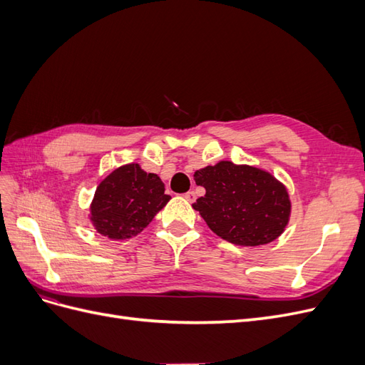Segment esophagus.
Here are the masks:
<instances>
[{
  "label": "esophagus",
  "mask_w": 365,
  "mask_h": 365,
  "mask_svg": "<svg viewBox=\"0 0 365 365\" xmlns=\"http://www.w3.org/2000/svg\"><path fill=\"white\" fill-rule=\"evenodd\" d=\"M184 197L189 202H195L196 201V195H195V192H187L185 195H184Z\"/></svg>",
  "instance_id": "34e87169"
}]
</instances>
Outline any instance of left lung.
I'll return each mask as SVG.
<instances>
[{
  "mask_svg": "<svg viewBox=\"0 0 365 365\" xmlns=\"http://www.w3.org/2000/svg\"><path fill=\"white\" fill-rule=\"evenodd\" d=\"M205 195L193 204L208 228L230 244H271L289 224L292 204L286 185L256 165L219 161L196 170Z\"/></svg>",
  "mask_w": 365,
  "mask_h": 365,
  "instance_id": "8db88e82",
  "label": "left lung"
}]
</instances>
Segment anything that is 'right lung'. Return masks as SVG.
Wrapping results in <instances>:
<instances>
[{
	"label": "right lung",
	"mask_w": 365,
	"mask_h": 365,
	"mask_svg": "<svg viewBox=\"0 0 365 365\" xmlns=\"http://www.w3.org/2000/svg\"><path fill=\"white\" fill-rule=\"evenodd\" d=\"M164 182L138 163L120 165L97 185L88 219L98 235L123 240L141 233L170 201Z\"/></svg>",
	"instance_id": "add662e5"
}]
</instances>
